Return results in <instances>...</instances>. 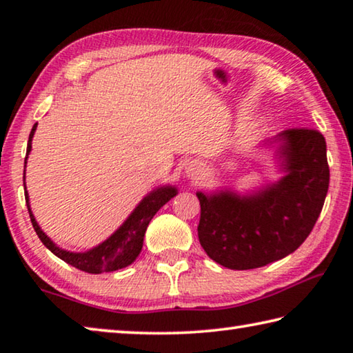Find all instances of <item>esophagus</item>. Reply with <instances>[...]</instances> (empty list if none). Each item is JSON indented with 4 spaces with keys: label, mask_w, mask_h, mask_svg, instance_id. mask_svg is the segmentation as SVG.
<instances>
[{
    "label": "esophagus",
    "mask_w": 353,
    "mask_h": 353,
    "mask_svg": "<svg viewBox=\"0 0 353 353\" xmlns=\"http://www.w3.org/2000/svg\"><path fill=\"white\" fill-rule=\"evenodd\" d=\"M204 172V168H202L201 163H191L187 168V176L190 179H199Z\"/></svg>",
    "instance_id": "1"
}]
</instances>
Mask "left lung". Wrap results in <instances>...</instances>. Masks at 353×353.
I'll list each match as a JSON object with an SVG mask.
<instances>
[{"mask_svg": "<svg viewBox=\"0 0 353 353\" xmlns=\"http://www.w3.org/2000/svg\"><path fill=\"white\" fill-rule=\"evenodd\" d=\"M285 176L254 194L196 193L198 235L207 255L229 270L270 265L301 246L324 205L330 170L324 135L316 129H286L277 137Z\"/></svg>", "mask_w": 353, "mask_h": 353, "instance_id": "1", "label": "left lung"}]
</instances>
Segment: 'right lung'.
Wrapping results in <instances>:
<instances>
[{
    "label": "right lung",
    "mask_w": 353,
    "mask_h": 353,
    "mask_svg": "<svg viewBox=\"0 0 353 353\" xmlns=\"http://www.w3.org/2000/svg\"><path fill=\"white\" fill-rule=\"evenodd\" d=\"M35 129H37V124H34V128L29 134V141H28V151H26V159L28 154L31 152L32 148V137ZM26 159H25V166H26ZM177 194V190L174 187H160L149 193L146 198L137 205L135 210L129 214V218L124 221L123 225L115 232V234L110 235L105 241L98 244L97 248H93L87 252H70V250H63L54 243L50 240V236L45 235V232L40 229V225L35 221L34 214L31 212V207H29V196L26 191L25 185V198H26V205L29 210V216H31V223L35 230V234L40 238V241L45 244V246L51 250L52 254L59 259L63 260L68 265L77 268V270L85 271L88 274H101V272H110L121 270V268L129 266L130 263L139 256L143 248V238H145V232L148 229L149 221L154 218V214L157 213L160 208H162L166 202L171 198H174Z\"/></svg>",
    "instance_id": "1"
}]
</instances>
